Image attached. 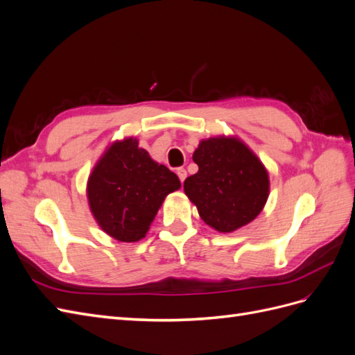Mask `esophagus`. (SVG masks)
<instances>
[{"label":"esophagus","mask_w":355,"mask_h":355,"mask_svg":"<svg viewBox=\"0 0 355 355\" xmlns=\"http://www.w3.org/2000/svg\"><path fill=\"white\" fill-rule=\"evenodd\" d=\"M176 173H178V176H179L180 182H184V180L187 179V170H185L184 167H179V168L176 170Z\"/></svg>","instance_id":"1"}]
</instances>
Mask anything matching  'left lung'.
Here are the masks:
<instances>
[{
  "mask_svg": "<svg viewBox=\"0 0 355 355\" xmlns=\"http://www.w3.org/2000/svg\"><path fill=\"white\" fill-rule=\"evenodd\" d=\"M192 159L198 171L185 179L184 191L209 227L232 232L263 210L270 196V176L241 139H202Z\"/></svg>",
  "mask_w": 355,
  "mask_h": 355,
  "instance_id": "1",
  "label": "left lung"
}]
</instances>
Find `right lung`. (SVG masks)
<instances>
[{"label": "right lung", "instance_id": "obj_1", "mask_svg": "<svg viewBox=\"0 0 355 355\" xmlns=\"http://www.w3.org/2000/svg\"><path fill=\"white\" fill-rule=\"evenodd\" d=\"M180 188L179 178L124 137L105 149L87 180V200L103 232L123 243L142 240L170 192Z\"/></svg>", "mask_w": 355, "mask_h": 355}]
</instances>
